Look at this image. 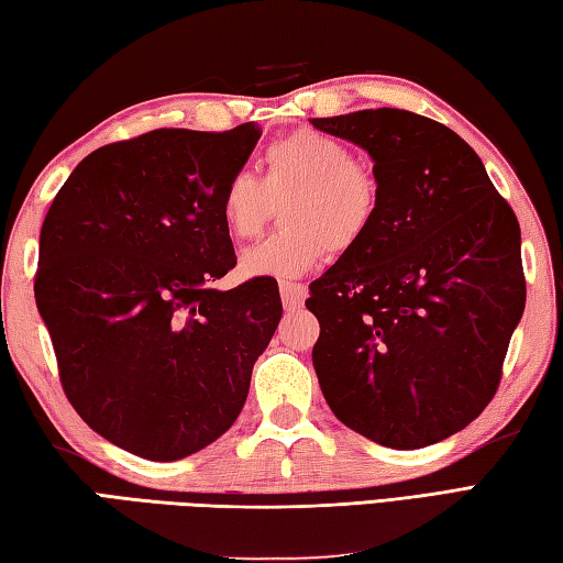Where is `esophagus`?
Returning <instances> with one entry per match:
<instances>
[{
  "label": "esophagus",
  "instance_id": "obj_1",
  "mask_svg": "<svg viewBox=\"0 0 563 563\" xmlns=\"http://www.w3.org/2000/svg\"><path fill=\"white\" fill-rule=\"evenodd\" d=\"M280 298L285 310H298L300 305L308 298V288H305L302 283H290V280H283L280 283Z\"/></svg>",
  "mask_w": 563,
  "mask_h": 563
}]
</instances>
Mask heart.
I'll use <instances>...</instances> for the list:
<instances>
[{"label":"heart","mask_w":563,"mask_h":563,"mask_svg":"<svg viewBox=\"0 0 563 563\" xmlns=\"http://www.w3.org/2000/svg\"><path fill=\"white\" fill-rule=\"evenodd\" d=\"M379 181L344 142L317 130H295L263 152V177L231 172L219 211L231 236L253 239L280 203V221L258 246L241 255L251 278H298L327 251L360 246L379 213Z\"/></svg>","instance_id":"1"}]
</instances>
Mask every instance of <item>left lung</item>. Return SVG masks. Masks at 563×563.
<instances>
[{"label":"left lung","mask_w":563,"mask_h":563,"mask_svg":"<svg viewBox=\"0 0 563 563\" xmlns=\"http://www.w3.org/2000/svg\"><path fill=\"white\" fill-rule=\"evenodd\" d=\"M312 125L369 152L379 213L310 285L312 364L332 413L413 451L475 421L497 394L525 312L519 221L463 137L376 108Z\"/></svg>","instance_id":"left-lung-1"}]
</instances>
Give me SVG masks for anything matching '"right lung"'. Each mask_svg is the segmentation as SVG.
Returning <instances> with one entry per match:
<instances>
[{
    "label": "right lung",
    "instance_id": "1",
    "mask_svg": "<svg viewBox=\"0 0 563 563\" xmlns=\"http://www.w3.org/2000/svg\"><path fill=\"white\" fill-rule=\"evenodd\" d=\"M261 137L162 128L80 162L41 227L36 308L76 413L122 451L179 460L246 404L280 322L278 283H211L236 265L219 194Z\"/></svg>",
    "mask_w": 563,
    "mask_h": 563
}]
</instances>
